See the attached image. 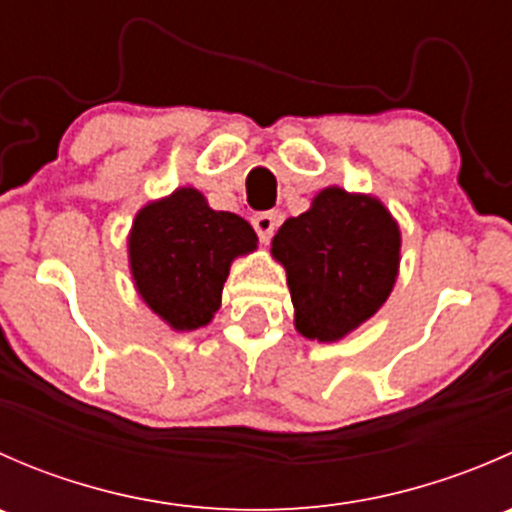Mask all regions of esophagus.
<instances>
[{
    "mask_svg": "<svg viewBox=\"0 0 512 512\" xmlns=\"http://www.w3.org/2000/svg\"><path fill=\"white\" fill-rule=\"evenodd\" d=\"M277 225H280V215L277 213H255L252 215V227H255L262 242H270V237L275 235Z\"/></svg>",
    "mask_w": 512,
    "mask_h": 512,
    "instance_id": "1",
    "label": "esophagus"
}]
</instances>
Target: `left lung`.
<instances>
[{
	"label": "left lung",
	"mask_w": 512,
	"mask_h": 512,
	"mask_svg": "<svg viewBox=\"0 0 512 512\" xmlns=\"http://www.w3.org/2000/svg\"><path fill=\"white\" fill-rule=\"evenodd\" d=\"M399 252V225L381 200L324 188L272 240V257L287 270L297 332L339 342L374 317L394 289Z\"/></svg>",
	"instance_id": "1"
}]
</instances>
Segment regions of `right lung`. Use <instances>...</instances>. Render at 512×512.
<instances>
[{"label": "right lung", "instance_id": "1", "mask_svg": "<svg viewBox=\"0 0 512 512\" xmlns=\"http://www.w3.org/2000/svg\"><path fill=\"white\" fill-rule=\"evenodd\" d=\"M255 247L247 220L213 210L195 188H178L138 210L128 260L143 302L175 332H193L220 309L232 260Z\"/></svg>", "mask_w": 512, "mask_h": 512}]
</instances>
